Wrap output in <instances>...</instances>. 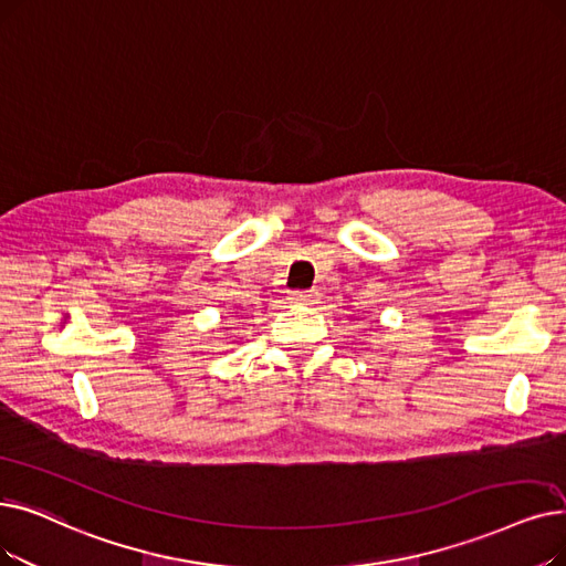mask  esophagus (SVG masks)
I'll return each instance as SVG.
<instances>
[{
  "label": "esophagus",
  "instance_id": "1",
  "mask_svg": "<svg viewBox=\"0 0 566 566\" xmlns=\"http://www.w3.org/2000/svg\"><path fill=\"white\" fill-rule=\"evenodd\" d=\"M316 298H318L316 291H293V293H289V301L296 303V305H312V303H316Z\"/></svg>",
  "mask_w": 566,
  "mask_h": 566
}]
</instances>
